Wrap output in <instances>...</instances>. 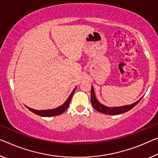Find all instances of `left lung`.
I'll use <instances>...</instances> for the list:
<instances>
[{
    "label": "left lung",
    "mask_w": 158,
    "mask_h": 158,
    "mask_svg": "<svg viewBox=\"0 0 158 158\" xmlns=\"http://www.w3.org/2000/svg\"><path fill=\"white\" fill-rule=\"evenodd\" d=\"M143 98V97H142ZM141 98L139 101H136L134 103L131 105H129V106H122V107H107L104 105L101 104V102L98 101L96 95H95V92L94 90V87L91 86V102L93 107L94 109H96L97 111H98L101 113L109 114V115H115V114H119L124 113V112H126L127 111H129L130 110L133 108L136 105L139 103L140 101L142 99Z\"/></svg>",
    "instance_id": "obj_1"
}]
</instances>
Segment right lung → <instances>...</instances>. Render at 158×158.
Here are the masks:
<instances>
[{"instance_id": "add662e5", "label": "right lung", "mask_w": 158, "mask_h": 158, "mask_svg": "<svg viewBox=\"0 0 158 158\" xmlns=\"http://www.w3.org/2000/svg\"><path fill=\"white\" fill-rule=\"evenodd\" d=\"M76 89L77 87L73 90V91L72 92L71 94H70V96L68 97V98H67V101L64 102V104H62V106L57 107V108L51 109V110H37L32 109L31 107H29L27 106L26 107L27 109H29L30 111L34 112V114H38L39 116H41V117H52V116H56V115H60L62 113H63V112L66 110L67 107H68L70 103V101H71L72 97L73 96Z\"/></svg>"}]
</instances>
